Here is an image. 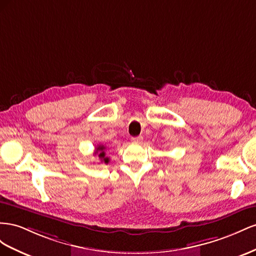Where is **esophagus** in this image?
Wrapping results in <instances>:
<instances>
[{
    "mask_svg": "<svg viewBox=\"0 0 256 256\" xmlns=\"http://www.w3.org/2000/svg\"><path fill=\"white\" fill-rule=\"evenodd\" d=\"M132 142H142V136L132 137Z\"/></svg>",
    "mask_w": 256,
    "mask_h": 256,
    "instance_id": "esophagus-1",
    "label": "esophagus"
}]
</instances>
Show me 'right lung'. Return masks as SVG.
<instances>
[{
	"label": "right lung",
	"instance_id": "add662e5",
	"mask_svg": "<svg viewBox=\"0 0 256 256\" xmlns=\"http://www.w3.org/2000/svg\"><path fill=\"white\" fill-rule=\"evenodd\" d=\"M105 150H106V147L104 144H98L96 148V152H94V154H98V158L102 160V162H104L105 164H108L109 158L107 156H105V154H106Z\"/></svg>",
	"mask_w": 256,
	"mask_h": 256
}]
</instances>
